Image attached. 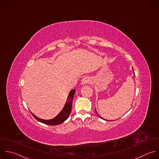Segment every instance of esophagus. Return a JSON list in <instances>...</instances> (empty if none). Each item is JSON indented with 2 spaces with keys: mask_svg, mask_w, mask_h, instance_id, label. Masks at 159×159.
<instances>
[{
  "mask_svg": "<svg viewBox=\"0 0 159 159\" xmlns=\"http://www.w3.org/2000/svg\"><path fill=\"white\" fill-rule=\"evenodd\" d=\"M90 82V79L88 77H84L81 80V85H84Z\"/></svg>",
  "mask_w": 159,
  "mask_h": 159,
  "instance_id": "34e87169",
  "label": "esophagus"
}]
</instances>
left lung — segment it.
<instances>
[{
	"instance_id": "obj_1",
	"label": "left lung",
	"mask_w": 159,
	"mask_h": 159,
	"mask_svg": "<svg viewBox=\"0 0 159 159\" xmlns=\"http://www.w3.org/2000/svg\"><path fill=\"white\" fill-rule=\"evenodd\" d=\"M132 70H134V69H132ZM134 75H135V74H134ZM95 111H96V110H95ZM96 112H97V111H96ZM97 115H98V117H100V118H101V119H103V120H105V119H103V118H102V117H100V116H99V115H98V113H97Z\"/></svg>"
}]
</instances>
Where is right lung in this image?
Wrapping results in <instances>:
<instances>
[{
  "mask_svg": "<svg viewBox=\"0 0 159 159\" xmlns=\"http://www.w3.org/2000/svg\"><path fill=\"white\" fill-rule=\"evenodd\" d=\"M75 92V90H74V89H72L70 91L63 109L58 114V115L57 116H56L54 118L49 119V120H45V119H40V118L37 117L36 116H35L34 114H32L31 112L32 116L34 117L35 119H36L39 122H40L43 124H47V125H59V124L63 123L64 121H66L68 119V117L70 114V112L72 110L74 95Z\"/></svg>",
  "mask_w": 159,
  "mask_h": 159,
  "instance_id": "add662e5",
  "label": "right lung"
}]
</instances>
